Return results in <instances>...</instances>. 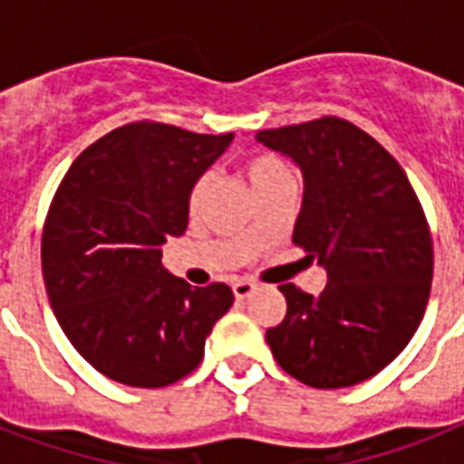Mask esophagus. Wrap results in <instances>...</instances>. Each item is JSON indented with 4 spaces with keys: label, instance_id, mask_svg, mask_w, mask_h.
<instances>
[{
    "label": "esophagus",
    "instance_id": "esophagus-1",
    "mask_svg": "<svg viewBox=\"0 0 464 464\" xmlns=\"http://www.w3.org/2000/svg\"><path fill=\"white\" fill-rule=\"evenodd\" d=\"M255 289H257V286H255L253 282H246V279H243V282H236V284H233V296L240 298V301H243V298L253 296Z\"/></svg>",
    "mask_w": 464,
    "mask_h": 464
}]
</instances>
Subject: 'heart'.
Listing matches in <instances>:
<instances>
[{
    "label": "heart",
    "mask_w": 464,
    "mask_h": 464,
    "mask_svg": "<svg viewBox=\"0 0 464 464\" xmlns=\"http://www.w3.org/2000/svg\"><path fill=\"white\" fill-rule=\"evenodd\" d=\"M243 175H246L247 182H250V188L255 189L260 188V185H265V182L275 180L279 175H286V168H284L282 160L275 159V156L260 154L246 160ZM207 189H209V175H202V178L192 185V189H189V207H192V209L199 207V202H202L204 195H207Z\"/></svg>",
    "instance_id": "heart-1"
}]
</instances>
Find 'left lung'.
Wrapping results in <instances>:
<instances>
[{
  "instance_id": "obj_1",
  "label": "left lung",
  "mask_w": 464,
  "mask_h": 464,
  "mask_svg": "<svg viewBox=\"0 0 464 464\" xmlns=\"http://www.w3.org/2000/svg\"><path fill=\"white\" fill-rule=\"evenodd\" d=\"M257 141L304 175L294 243L327 272L320 296L282 284L286 317L267 330L276 363L310 388L373 378L410 344L433 279L429 224L402 166L352 122L320 118Z\"/></svg>"
}]
</instances>
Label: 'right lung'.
Here are the masks:
<instances>
[{"instance_id": "add662e5", "label": "right lung", "mask_w": 464, "mask_h": 464, "mask_svg": "<svg viewBox=\"0 0 464 464\" xmlns=\"http://www.w3.org/2000/svg\"><path fill=\"white\" fill-rule=\"evenodd\" d=\"M231 141L132 122L64 175L43 231V279L62 332L111 381L166 388L185 378L233 305L226 284L189 286L160 265L163 243L188 228L189 189Z\"/></svg>"}]
</instances>
